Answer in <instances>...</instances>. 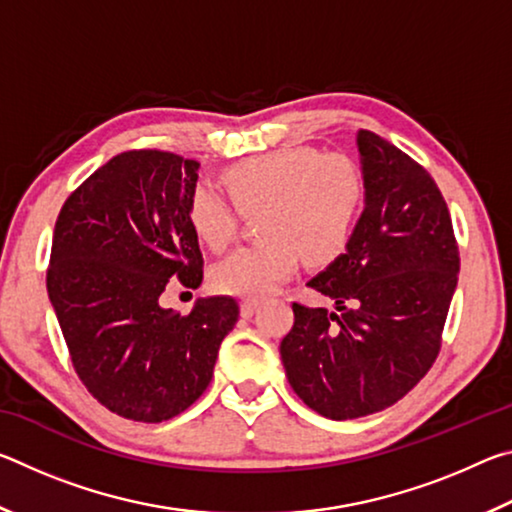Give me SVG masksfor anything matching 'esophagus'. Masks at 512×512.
I'll use <instances>...</instances> for the list:
<instances>
[{"label": "esophagus", "mask_w": 512, "mask_h": 512, "mask_svg": "<svg viewBox=\"0 0 512 512\" xmlns=\"http://www.w3.org/2000/svg\"><path fill=\"white\" fill-rule=\"evenodd\" d=\"M257 307H259L257 300H244V302H241V316L250 318L257 311Z\"/></svg>", "instance_id": "esophagus-1"}]
</instances>
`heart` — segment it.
<instances>
[{
    "instance_id": "1",
    "label": "heart",
    "mask_w": 512,
    "mask_h": 512,
    "mask_svg": "<svg viewBox=\"0 0 512 512\" xmlns=\"http://www.w3.org/2000/svg\"><path fill=\"white\" fill-rule=\"evenodd\" d=\"M232 203L212 185L198 183L189 196V225L201 244L225 250L241 219L257 212L264 239L241 246L216 264L214 287L228 296L264 298L307 264H327L350 244L366 201V178L343 153L287 146L239 162L223 173Z\"/></svg>"
}]
</instances>
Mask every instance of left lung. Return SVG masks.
Masks as SVG:
<instances>
[{"label":"left lung","instance_id":"obj_1","mask_svg":"<svg viewBox=\"0 0 512 512\" xmlns=\"http://www.w3.org/2000/svg\"><path fill=\"white\" fill-rule=\"evenodd\" d=\"M357 144L366 210L345 253L307 284L336 311L293 302L280 343L291 388L329 420L384 411L427 375L461 268L429 171L370 131Z\"/></svg>","mask_w":512,"mask_h":512}]
</instances>
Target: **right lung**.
Wrapping results in <instances>:
<instances>
[{
    "label": "right lung",
    "instance_id": "add662e5",
    "mask_svg": "<svg viewBox=\"0 0 512 512\" xmlns=\"http://www.w3.org/2000/svg\"><path fill=\"white\" fill-rule=\"evenodd\" d=\"M198 167L158 149L119 153L69 194L54 228L47 291L76 375L135 422L189 409L239 318L230 296L201 298L187 316L160 307L169 277L203 282L187 214Z\"/></svg>",
    "mask_w": 512,
    "mask_h": 512
}]
</instances>
